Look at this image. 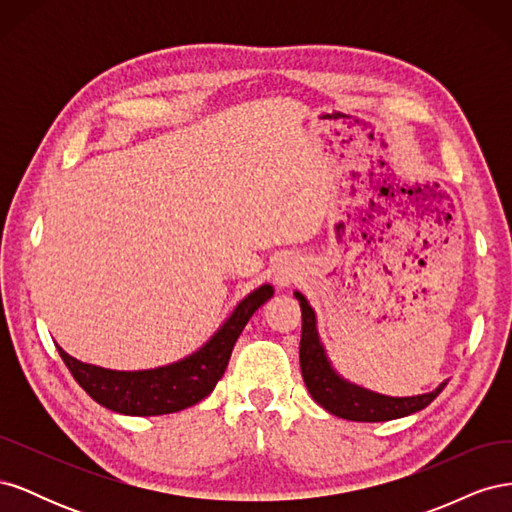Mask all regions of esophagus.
<instances>
[{
    "label": "esophagus",
    "mask_w": 512,
    "mask_h": 512,
    "mask_svg": "<svg viewBox=\"0 0 512 512\" xmlns=\"http://www.w3.org/2000/svg\"><path fill=\"white\" fill-rule=\"evenodd\" d=\"M292 280H294V273H292L288 267H282V269L275 271V282H277V286H288Z\"/></svg>",
    "instance_id": "1"
}]
</instances>
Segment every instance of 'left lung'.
Instances as JSON below:
<instances>
[{
  "instance_id": "left-lung-1",
  "label": "left lung",
  "mask_w": 512,
  "mask_h": 512,
  "mask_svg": "<svg viewBox=\"0 0 512 512\" xmlns=\"http://www.w3.org/2000/svg\"><path fill=\"white\" fill-rule=\"evenodd\" d=\"M294 299L299 301L301 314H303L301 350H299L301 374L309 395H312L316 404H320L327 412L339 418H346V421L382 423V421H393V418H401V416L423 410L442 393L446 380L440 382L436 389L429 393L410 395V397L382 395L346 380L333 367L329 359L327 348H324L318 333L316 312L312 309V305H309L307 297L303 292L294 290Z\"/></svg>"
}]
</instances>
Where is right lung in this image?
<instances>
[{"instance_id": "add662e5", "label": "right lung", "mask_w": 512, "mask_h": 512, "mask_svg": "<svg viewBox=\"0 0 512 512\" xmlns=\"http://www.w3.org/2000/svg\"><path fill=\"white\" fill-rule=\"evenodd\" d=\"M273 297L262 284L243 297L207 342L183 359L153 369L119 371L74 359L64 348L59 356L74 380L100 406L128 416H160L179 412L205 399L224 376L230 352L256 309Z\"/></svg>"}]
</instances>
